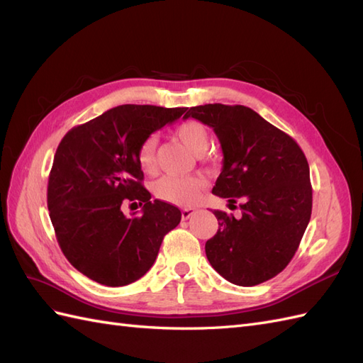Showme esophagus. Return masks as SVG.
<instances>
[{"label":"esophagus","instance_id":"esophagus-1","mask_svg":"<svg viewBox=\"0 0 363 363\" xmlns=\"http://www.w3.org/2000/svg\"><path fill=\"white\" fill-rule=\"evenodd\" d=\"M195 212H196L195 207H184L183 211H182V218L183 219H189Z\"/></svg>","mask_w":363,"mask_h":363}]
</instances>
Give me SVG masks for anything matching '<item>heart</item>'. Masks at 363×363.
I'll use <instances>...</instances> for the list:
<instances>
[{
	"label": "heart",
	"mask_w": 363,
	"mask_h": 363,
	"mask_svg": "<svg viewBox=\"0 0 363 363\" xmlns=\"http://www.w3.org/2000/svg\"><path fill=\"white\" fill-rule=\"evenodd\" d=\"M175 136L196 156L203 155L208 147V131L200 121H184L175 128ZM156 147L157 139L155 136H150L142 142V145L138 150V164L147 174L155 172L156 169ZM204 188L206 180L199 177V175H188V177L164 175V177L152 184V192L164 203L189 206L200 199Z\"/></svg>",
	"instance_id": "1"
}]
</instances>
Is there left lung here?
I'll use <instances>...</instances> for the list:
<instances>
[{"instance_id":"8db88e82","label":"left lung","mask_w":363,"mask_h":363,"mask_svg":"<svg viewBox=\"0 0 363 363\" xmlns=\"http://www.w3.org/2000/svg\"><path fill=\"white\" fill-rule=\"evenodd\" d=\"M212 127L224 155L212 192L238 200L242 216L213 211L218 232L206 242L213 269L233 284H255L276 277L294 257L311 221L309 163L284 131L245 106L204 104L188 108Z\"/></svg>"}]
</instances>
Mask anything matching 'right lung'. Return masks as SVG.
<instances>
[{
	"mask_svg": "<svg viewBox=\"0 0 363 363\" xmlns=\"http://www.w3.org/2000/svg\"><path fill=\"white\" fill-rule=\"evenodd\" d=\"M186 107L124 104L71 128L57 147L48 180V211L65 257L104 286H125L155 263L182 213L142 186L138 150ZM127 202L140 213H123ZM138 207V206H136Z\"/></svg>",
	"mask_w": 363,
	"mask_h": 363,
	"instance_id": "right-lung-1",
	"label": "right lung"
}]
</instances>
